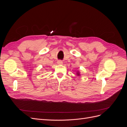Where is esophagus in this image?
Returning <instances> with one entry per match:
<instances>
[{
	"instance_id": "esophagus-1",
	"label": "esophagus",
	"mask_w": 127,
	"mask_h": 127,
	"mask_svg": "<svg viewBox=\"0 0 127 127\" xmlns=\"http://www.w3.org/2000/svg\"><path fill=\"white\" fill-rule=\"evenodd\" d=\"M57 64H63V61H61V60H58L57 61Z\"/></svg>"
}]
</instances>
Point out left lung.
Here are the masks:
<instances>
[{
	"instance_id": "obj_1",
	"label": "left lung",
	"mask_w": 127,
	"mask_h": 127,
	"mask_svg": "<svg viewBox=\"0 0 127 127\" xmlns=\"http://www.w3.org/2000/svg\"><path fill=\"white\" fill-rule=\"evenodd\" d=\"M77 74H78V75H79V73H78V72L77 73Z\"/></svg>"
}]
</instances>
